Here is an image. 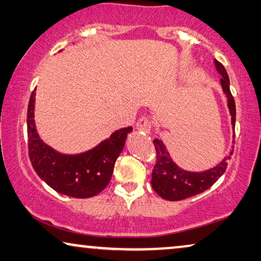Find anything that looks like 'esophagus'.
I'll return each instance as SVG.
<instances>
[{
	"label": "esophagus",
	"instance_id": "34e87169",
	"mask_svg": "<svg viewBox=\"0 0 261 261\" xmlns=\"http://www.w3.org/2000/svg\"><path fill=\"white\" fill-rule=\"evenodd\" d=\"M151 120H150L148 117H142V118L138 119L137 124H136V127H137V130L139 131H143L145 132V134H149L150 129H151Z\"/></svg>",
	"mask_w": 261,
	"mask_h": 261
}]
</instances>
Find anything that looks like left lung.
I'll use <instances>...</instances> for the list:
<instances>
[{
	"instance_id": "obj_1",
	"label": "left lung",
	"mask_w": 261,
	"mask_h": 261,
	"mask_svg": "<svg viewBox=\"0 0 261 261\" xmlns=\"http://www.w3.org/2000/svg\"><path fill=\"white\" fill-rule=\"evenodd\" d=\"M216 71L220 73L221 87L226 94L227 105L232 116V126H236V101L229 90V78L225 67L218 60H214ZM234 137V135H233ZM153 145L156 149V164L152 170L151 185L155 192L168 201H179L187 197L197 195L214 185L219 177H221L227 168V160L233 155V149L229 151L218 166L201 172L183 170L176 164L169 155L164 143L161 139H153ZM234 148V145H233Z\"/></svg>"
}]
</instances>
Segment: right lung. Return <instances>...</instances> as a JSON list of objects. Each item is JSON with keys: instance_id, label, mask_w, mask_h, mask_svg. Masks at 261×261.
Segmentation results:
<instances>
[{"instance_id": "add662e5", "label": "right lung", "mask_w": 261, "mask_h": 261, "mask_svg": "<svg viewBox=\"0 0 261 261\" xmlns=\"http://www.w3.org/2000/svg\"><path fill=\"white\" fill-rule=\"evenodd\" d=\"M34 105L35 90L29 98L27 132L29 160L39 177L56 192L76 199L92 197L104 190L132 127L115 131L89 151L66 155L50 148L40 138L35 127Z\"/></svg>"}]
</instances>
